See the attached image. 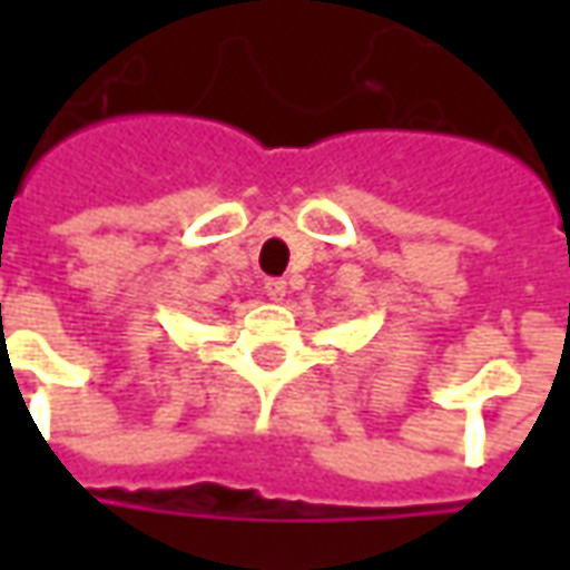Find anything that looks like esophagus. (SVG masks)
I'll return each instance as SVG.
<instances>
[{"label": "esophagus", "mask_w": 570, "mask_h": 570, "mask_svg": "<svg viewBox=\"0 0 570 570\" xmlns=\"http://www.w3.org/2000/svg\"><path fill=\"white\" fill-rule=\"evenodd\" d=\"M265 296L272 298V302H284L286 281H281V277H274V281H265Z\"/></svg>", "instance_id": "34e87169"}]
</instances>
